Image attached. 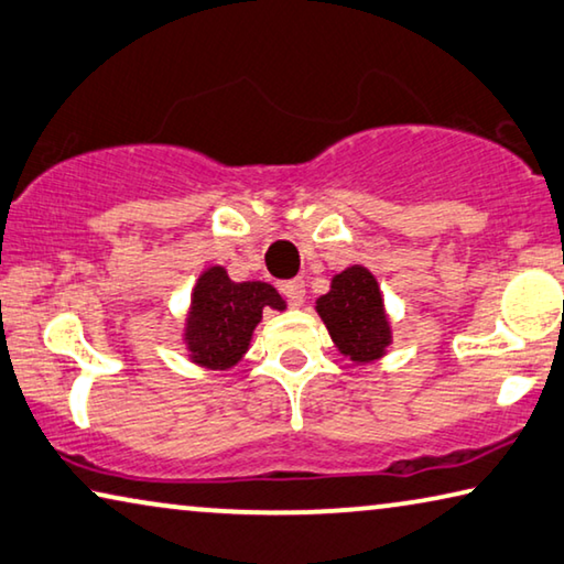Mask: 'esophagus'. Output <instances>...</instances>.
<instances>
[{
  "label": "esophagus",
  "instance_id": "esophagus-1",
  "mask_svg": "<svg viewBox=\"0 0 564 564\" xmlns=\"http://www.w3.org/2000/svg\"><path fill=\"white\" fill-rule=\"evenodd\" d=\"M279 291L283 293L285 301H289L291 306H301L303 296H306V283H303V279L281 281V283H279Z\"/></svg>",
  "mask_w": 564,
  "mask_h": 564
}]
</instances>
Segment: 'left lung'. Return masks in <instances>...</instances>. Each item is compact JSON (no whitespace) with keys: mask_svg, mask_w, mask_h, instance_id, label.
I'll return each mask as SVG.
<instances>
[{"mask_svg":"<svg viewBox=\"0 0 564 564\" xmlns=\"http://www.w3.org/2000/svg\"><path fill=\"white\" fill-rule=\"evenodd\" d=\"M330 338L354 361H373L389 346V321L377 279L361 265L334 275L330 291L316 301Z\"/></svg>","mask_w":564,"mask_h":564,"instance_id":"obj_1","label":"left lung"}]
</instances>
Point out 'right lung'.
I'll list each match as a JSON object with an SVG mask.
<instances>
[{
  "instance_id": "add662e5",
  "label": "right lung",
  "mask_w": 564,
  "mask_h": 564,
  "mask_svg": "<svg viewBox=\"0 0 564 564\" xmlns=\"http://www.w3.org/2000/svg\"><path fill=\"white\" fill-rule=\"evenodd\" d=\"M191 303L185 344L193 361L208 369H228L238 364L248 351L250 334L261 321L263 308H285L273 285L261 281L234 283L220 265L200 275Z\"/></svg>"
}]
</instances>
